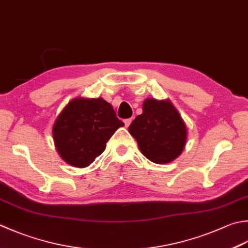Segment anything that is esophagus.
<instances>
[{"label": "esophagus", "mask_w": 248, "mask_h": 248, "mask_svg": "<svg viewBox=\"0 0 248 248\" xmlns=\"http://www.w3.org/2000/svg\"><path fill=\"white\" fill-rule=\"evenodd\" d=\"M131 121H132V118H128V119H124V120L125 127H129L130 124H131Z\"/></svg>", "instance_id": "esophagus-1"}]
</instances>
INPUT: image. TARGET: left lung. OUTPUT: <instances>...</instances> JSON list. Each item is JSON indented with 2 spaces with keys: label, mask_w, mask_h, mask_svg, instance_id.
I'll return each mask as SVG.
<instances>
[{
  "label": "left lung",
  "mask_w": 248,
  "mask_h": 248,
  "mask_svg": "<svg viewBox=\"0 0 248 248\" xmlns=\"http://www.w3.org/2000/svg\"><path fill=\"white\" fill-rule=\"evenodd\" d=\"M129 132L144 156L155 163H169L176 159L187 138L186 125L169 100H145L143 113L131 123Z\"/></svg>",
  "instance_id": "1"
}]
</instances>
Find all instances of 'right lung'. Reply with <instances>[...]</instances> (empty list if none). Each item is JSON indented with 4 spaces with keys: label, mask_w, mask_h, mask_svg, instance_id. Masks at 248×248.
<instances>
[{
    "label": "right lung",
    "mask_w": 248,
    "mask_h": 248,
    "mask_svg": "<svg viewBox=\"0 0 248 248\" xmlns=\"http://www.w3.org/2000/svg\"><path fill=\"white\" fill-rule=\"evenodd\" d=\"M124 124L103 99H74L58 116L53 140L62 159L86 168L104 152L106 143Z\"/></svg>",
    "instance_id": "obj_1"
}]
</instances>
